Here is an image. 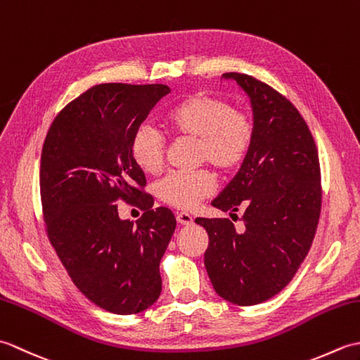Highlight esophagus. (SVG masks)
<instances>
[{
	"mask_svg": "<svg viewBox=\"0 0 360 360\" xmlns=\"http://www.w3.org/2000/svg\"><path fill=\"white\" fill-rule=\"evenodd\" d=\"M176 219H178V223L182 226H190L193 223V217L188 215V213H186V212L176 213Z\"/></svg>",
	"mask_w": 360,
	"mask_h": 360,
	"instance_id": "34e87169",
	"label": "esophagus"
}]
</instances>
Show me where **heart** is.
Returning <instances> with one entry per match:
<instances>
[{
  "label": "heart",
  "instance_id": "b5f03b06",
  "mask_svg": "<svg viewBox=\"0 0 360 360\" xmlns=\"http://www.w3.org/2000/svg\"><path fill=\"white\" fill-rule=\"evenodd\" d=\"M165 125L182 139L198 141V159L219 173L236 170L254 142V122L246 112L235 111L223 98L193 94L167 112ZM134 164L147 174H158L164 167L165 139L150 125L134 131L129 145ZM215 190V178L207 170L170 173L159 182L158 195L164 202L181 210H192Z\"/></svg>",
  "mask_w": 360,
  "mask_h": 360
}]
</instances>
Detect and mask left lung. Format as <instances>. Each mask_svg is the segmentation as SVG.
Instances as JSON below:
<instances>
[{
  "label": "left lung",
  "mask_w": 360,
  "mask_h": 360,
  "mask_svg": "<svg viewBox=\"0 0 360 360\" xmlns=\"http://www.w3.org/2000/svg\"><path fill=\"white\" fill-rule=\"evenodd\" d=\"M248 94L254 142L213 207L244 209L243 231L227 218H196L209 233L204 264L219 297L240 307L269 300L292 280L314 240L322 205L316 142L295 106L250 75L223 74Z\"/></svg>",
  "instance_id": "left-lung-1"
}]
</instances>
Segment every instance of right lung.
<instances>
[{
  "label": "right lung",
  "mask_w": 360,
  "mask_h": 360,
  "mask_svg": "<svg viewBox=\"0 0 360 360\" xmlns=\"http://www.w3.org/2000/svg\"><path fill=\"white\" fill-rule=\"evenodd\" d=\"M168 93L167 85H96L60 111L43 145L40 192L51 244L80 292L114 314L142 312L162 290L159 263L176 219L141 192L147 179L129 145ZM120 197L146 210L136 225L120 219Z\"/></svg>",
  "instance_id": "obj_1"
}]
</instances>
